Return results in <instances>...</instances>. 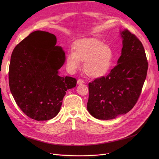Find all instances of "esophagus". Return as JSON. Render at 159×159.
Listing matches in <instances>:
<instances>
[{"instance_id":"obj_1","label":"esophagus","mask_w":159,"mask_h":159,"mask_svg":"<svg viewBox=\"0 0 159 159\" xmlns=\"http://www.w3.org/2000/svg\"><path fill=\"white\" fill-rule=\"evenodd\" d=\"M77 84L78 85H80V84H84V80H81V79H79L78 80H77Z\"/></svg>"}]
</instances>
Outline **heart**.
Masks as SVG:
<instances>
[{
    "instance_id": "obj_1",
    "label": "heart",
    "mask_w": 159,
    "mask_h": 159,
    "mask_svg": "<svg viewBox=\"0 0 159 159\" xmlns=\"http://www.w3.org/2000/svg\"><path fill=\"white\" fill-rule=\"evenodd\" d=\"M73 49L66 55V66L70 71L79 70L80 62H84V72L92 79L102 78L111 69L114 52L102 41L94 38L80 39L75 42Z\"/></svg>"
}]
</instances>
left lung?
Wrapping results in <instances>:
<instances>
[{
    "mask_svg": "<svg viewBox=\"0 0 159 159\" xmlns=\"http://www.w3.org/2000/svg\"><path fill=\"white\" fill-rule=\"evenodd\" d=\"M121 55L106 77L89 83L87 110L99 120H111L129 112L138 101L148 63L141 42L128 30H120Z\"/></svg>",
    "mask_w": 159,
    "mask_h": 159,
    "instance_id": "obj_1",
    "label": "left lung"
}]
</instances>
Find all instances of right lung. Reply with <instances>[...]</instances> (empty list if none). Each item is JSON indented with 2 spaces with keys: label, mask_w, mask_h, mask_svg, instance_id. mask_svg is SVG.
<instances>
[{
  "label": "right lung",
  "mask_w": 159,
  "mask_h": 159,
  "mask_svg": "<svg viewBox=\"0 0 159 159\" xmlns=\"http://www.w3.org/2000/svg\"><path fill=\"white\" fill-rule=\"evenodd\" d=\"M56 44L52 33L35 31L16 45L11 56V93L20 110L38 121L56 116L66 91L77 84L75 79L59 75L66 55Z\"/></svg>",
  "instance_id": "1"
}]
</instances>
